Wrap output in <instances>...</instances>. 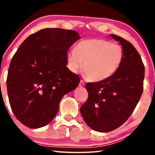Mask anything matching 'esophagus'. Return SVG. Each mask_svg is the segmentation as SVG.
Masks as SVG:
<instances>
[{
  "mask_svg": "<svg viewBox=\"0 0 155 155\" xmlns=\"http://www.w3.org/2000/svg\"><path fill=\"white\" fill-rule=\"evenodd\" d=\"M84 85H85L84 82L82 80H81V81H80V83H79V87H84Z\"/></svg>",
  "mask_w": 155,
  "mask_h": 155,
  "instance_id": "1",
  "label": "esophagus"
}]
</instances>
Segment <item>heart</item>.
Instances as JSON below:
<instances>
[{
	"label": "heart",
	"instance_id": "obj_1",
	"mask_svg": "<svg viewBox=\"0 0 155 155\" xmlns=\"http://www.w3.org/2000/svg\"><path fill=\"white\" fill-rule=\"evenodd\" d=\"M124 58L122 46L106 39H86L76 44L75 50L68 54L69 68L76 72L81 67L89 80L104 81L110 78L120 68Z\"/></svg>",
	"mask_w": 155,
	"mask_h": 155
}]
</instances>
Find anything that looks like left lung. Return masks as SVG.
Masks as SVG:
<instances>
[{"mask_svg": "<svg viewBox=\"0 0 155 155\" xmlns=\"http://www.w3.org/2000/svg\"><path fill=\"white\" fill-rule=\"evenodd\" d=\"M110 35L123 48L122 63L108 79L87 84L88 98L80 108L89 127L102 133L120 127L132 114L143 92L145 72L141 58L133 44L118 35Z\"/></svg>", "mask_w": 155, "mask_h": 155, "instance_id": "obj_1", "label": "left lung"}]
</instances>
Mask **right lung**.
I'll return each mask as SVG.
<instances>
[{
	"label": "right lung",
	"mask_w": 155,
	"mask_h": 155,
	"mask_svg": "<svg viewBox=\"0 0 155 155\" xmlns=\"http://www.w3.org/2000/svg\"><path fill=\"white\" fill-rule=\"evenodd\" d=\"M81 38L76 31L45 28L27 38L11 60L7 92L14 114L31 128L49 124L65 94L80 79L66 67L67 52Z\"/></svg>",
	"instance_id": "right-lung-1"
}]
</instances>
